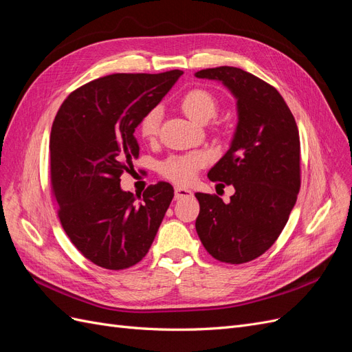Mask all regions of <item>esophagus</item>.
Wrapping results in <instances>:
<instances>
[{
  "mask_svg": "<svg viewBox=\"0 0 352 352\" xmlns=\"http://www.w3.org/2000/svg\"><path fill=\"white\" fill-rule=\"evenodd\" d=\"M190 195H192V190L188 189V188H182V186H176L175 188V198L176 199L190 197Z\"/></svg>",
  "mask_w": 352,
  "mask_h": 352,
  "instance_id": "1",
  "label": "esophagus"
}]
</instances>
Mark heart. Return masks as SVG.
<instances>
[{"instance_id":"heart-1","label":"heart","mask_w":352,"mask_h":352,"mask_svg":"<svg viewBox=\"0 0 352 352\" xmlns=\"http://www.w3.org/2000/svg\"><path fill=\"white\" fill-rule=\"evenodd\" d=\"M179 107L189 119L197 123H207L219 111V101L211 92L206 89H190L182 95ZM160 120L162 114L158 109H153L144 114L140 122V135L145 141L153 142L157 140L160 132ZM206 164V155L199 153H188L170 155L160 164V173L166 179L179 185L190 184L197 177L199 170Z\"/></svg>"}]
</instances>
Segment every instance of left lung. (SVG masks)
<instances>
[{"instance_id":"left-lung-1","label":"left lung","mask_w":352,"mask_h":352,"mask_svg":"<svg viewBox=\"0 0 352 352\" xmlns=\"http://www.w3.org/2000/svg\"><path fill=\"white\" fill-rule=\"evenodd\" d=\"M195 76L228 87L238 100L239 116L229 151L208 172L211 182L232 185L235 194L229 204L214 194H195L197 233L211 257L248 263L279 238L296 202L301 188L298 126L278 89L248 72L221 66Z\"/></svg>"}]
</instances>
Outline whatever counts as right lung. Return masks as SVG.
Masks as SVG:
<instances>
[{
	"mask_svg": "<svg viewBox=\"0 0 352 352\" xmlns=\"http://www.w3.org/2000/svg\"><path fill=\"white\" fill-rule=\"evenodd\" d=\"M182 72L114 73L74 89L51 127V192L74 247L109 270L129 269L150 250L173 199L167 182L150 185L142 197L124 192L120 176L140 155L133 136Z\"/></svg>",
	"mask_w": 352,
	"mask_h": 352,
	"instance_id": "add662e5",
	"label": "right lung"
}]
</instances>
